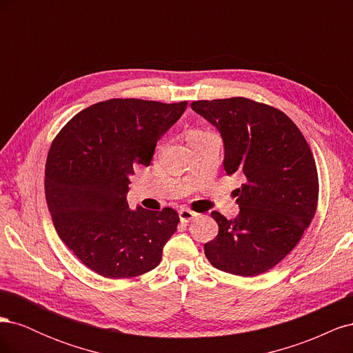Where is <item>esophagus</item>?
I'll use <instances>...</instances> for the list:
<instances>
[{"label":"esophagus","mask_w":353,"mask_h":353,"mask_svg":"<svg viewBox=\"0 0 353 353\" xmlns=\"http://www.w3.org/2000/svg\"><path fill=\"white\" fill-rule=\"evenodd\" d=\"M178 215H179V219L183 222H190L191 219H194L197 216V213L193 212V210H190V209H181L178 212Z\"/></svg>","instance_id":"obj_1"}]
</instances>
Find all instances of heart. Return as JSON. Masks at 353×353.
Returning <instances> with one entry per match:
<instances>
[{
    "label": "heart",
    "instance_id": "1",
    "mask_svg": "<svg viewBox=\"0 0 353 353\" xmlns=\"http://www.w3.org/2000/svg\"><path fill=\"white\" fill-rule=\"evenodd\" d=\"M206 135H209V132H203V131H193V132L190 134V141H191V143H194V141L200 140V138L206 137Z\"/></svg>",
    "mask_w": 353,
    "mask_h": 353
}]
</instances>
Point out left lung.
<instances>
[{
	"mask_svg": "<svg viewBox=\"0 0 353 353\" xmlns=\"http://www.w3.org/2000/svg\"><path fill=\"white\" fill-rule=\"evenodd\" d=\"M191 109L221 132L223 169L244 184L234 190L240 213L213 210L218 236L205 244L223 272L254 276L281 262L311 223L318 203L314 154L294 122L272 105L244 97L200 100Z\"/></svg>",
	"mask_w": 353,
	"mask_h": 353,
	"instance_id": "obj_1",
	"label": "left lung"
}]
</instances>
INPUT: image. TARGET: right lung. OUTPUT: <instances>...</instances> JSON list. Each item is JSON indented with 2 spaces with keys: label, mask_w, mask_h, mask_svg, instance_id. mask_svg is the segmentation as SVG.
<instances>
[{
  "label": "right lung",
  "mask_w": 353,
  "mask_h": 353,
  "mask_svg": "<svg viewBox=\"0 0 353 353\" xmlns=\"http://www.w3.org/2000/svg\"><path fill=\"white\" fill-rule=\"evenodd\" d=\"M187 101L105 100L61 128L46 163V199L61 241L105 279H132L154 270L179 222L172 208L131 210L130 176L148 166L156 144Z\"/></svg>",
  "instance_id": "obj_1"
}]
</instances>
